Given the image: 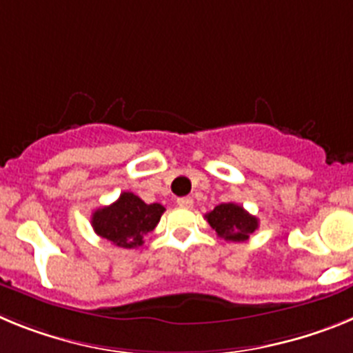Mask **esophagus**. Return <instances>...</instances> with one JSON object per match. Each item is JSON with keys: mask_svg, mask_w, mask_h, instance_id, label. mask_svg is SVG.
<instances>
[{"mask_svg": "<svg viewBox=\"0 0 353 353\" xmlns=\"http://www.w3.org/2000/svg\"><path fill=\"white\" fill-rule=\"evenodd\" d=\"M176 205H179V207H182V208H192L194 201H192L191 196H185V198L176 199Z\"/></svg>", "mask_w": 353, "mask_h": 353, "instance_id": "34e87169", "label": "esophagus"}]
</instances>
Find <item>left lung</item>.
Masks as SVG:
<instances>
[{"instance_id":"1","label":"left lung","mask_w":353,"mask_h":353,"mask_svg":"<svg viewBox=\"0 0 353 353\" xmlns=\"http://www.w3.org/2000/svg\"><path fill=\"white\" fill-rule=\"evenodd\" d=\"M217 236L230 242H244L258 228V219L236 203H221L205 215Z\"/></svg>"}]
</instances>
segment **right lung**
<instances>
[{
	"instance_id": "right-lung-1",
	"label": "right lung",
	"mask_w": 353,
	"mask_h": 353,
	"mask_svg": "<svg viewBox=\"0 0 353 353\" xmlns=\"http://www.w3.org/2000/svg\"><path fill=\"white\" fill-rule=\"evenodd\" d=\"M164 210L161 203L146 205L139 196L121 192L114 203L93 212V232L117 248H139L145 236L157 226Z\"/></svg>"
}]
</instances>
